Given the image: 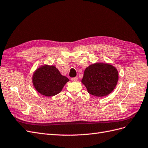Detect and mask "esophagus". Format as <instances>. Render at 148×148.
Segmentation results:
<instances>
[{
    "mask_svg": "<svg viewBox=\"0 0 148 148\" xmlns=\"http://www.w3.org/2000/svg\"><path fill=\"white\" fill-rule=\"evenodd\" d=\"M71 81L72 82H77L78 81V77H75V78H71Z\"/></svg>",
    "mask_w": 148,
    "mask_h": 148,
    "instance_id": "34e87169",
    "label": "esophagus"
}]
</instances>
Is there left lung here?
<instances>
[{"label":"left lung","instance_id":"1","mask_svg":"<svg viewBox=\"0 0 148 148\" xmlns=\"http://www.w3.org/2000/svg\"><path fill=\"white\" fill-rule=\"evenodd\" d=\"M118 80L119 72L116 67L109 63L96 62L84 70L82 83L90 95L104 97L114 91Z\"/></svg>","mask_w":148,"mask_h":148}]
</instances>
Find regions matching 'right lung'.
I'll list each match as a JSON object with an SVG mask.
<instances>
[{
    "label": "right lung",
    "instance_id": "1",
    "mask_svg": "<svg viewBox=\"0 0 148 148\" xmlns=\"http://www.w3.org/2000/svg\"><path fill=\"white\" fill-rule=\"evenodd\" d=\"M69 79L62 75L54 65L44 64L35 70L32 76L34 88L39 94L52 97L61 92Z\"/></svg>",
    "mask_w": 148,
    "mask_h": 148
}]
</instances>
